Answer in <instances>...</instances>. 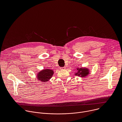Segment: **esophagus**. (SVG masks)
Segmentation results:
<instances>
[{
  "instance_id": "34e87169",
  "label": "esophagus",
  "mask_w": 122,
  "mask_h": 122,
  "mask_svg": "<svg viewBox=\"0 0 122 122\" xmlns=\"http://www.w3.org/2000/svg\"><path fill=\"white\" fill-rule=\"evenodd\" d=\"M66 67L65 66H64V67H61L60 68V69H66Z\"/></svg>"
}]
</instances>
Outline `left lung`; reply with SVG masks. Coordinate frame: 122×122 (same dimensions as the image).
<instances>
[{
    "label": "left lung",
    "mask_w": 122,
    "mask_h": 122,
    "mask_svg": "<svg viewBox=\"0 0 122 122\" xmlns=\"http://www.w3.org/2000/svg\"><path fill=\"white\" fill-rule=\"evenodd\" d=\"M77 70L78 71L75 74V75H77L78 76H80L81 77H84L86 76H87L89 73V69L86 68H77Z\"/></svg>",
    "instance_id": "left-lung-1"
}]
</instances>
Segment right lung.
<instances>
[{
    "label": "right lung",
    "mask_w": 122,
    "mask_h": 122,
    "mask_svg": "<svg viewBox=\"0 0 122 122\" xmlns=\"http://www.w3.org/2000/svg\"><path fill=\"white\" fill-rule=\"evenodd\" d=\"M53 74L54 71L53 70L45 69L37 74V78L38 80L42 82H46L51 78Z\"/></svg>",
    "instance_id": "obj_1"
}]
</instances>
